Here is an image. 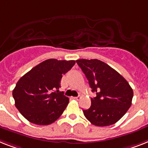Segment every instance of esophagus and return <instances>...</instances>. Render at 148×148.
<instances>
[{
	"label": "esophagus",
	"mask_w": 148,
	"mask_h": 148,
	"mask_svg": "<svg viewBox=\"0 0 148 148\" xmlns=\"http://www.w3.org/2000/svg\"><path fill=\"white\" fill-rule=\"evenodd\" d=\"M74 99H76V100H80V96H78V97H74Z\"/></svg>",
	"instance_id": "esophagus-1"
}]
</instances>
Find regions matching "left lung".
Returning a JSON list of instances; mask_svg holds the SVG:
<instances>
[{
    "label": "left lung",
    "instance_id": "8db88e82",
    "mask_svg": "<svg viewBox=\"0 0 148 148\" xmlns=\"http://www.w3.org/2000/svg\"><path fill=\"white\" fill-rule=\"evenodd\" d=\"M97 96L91 106L83 109L84 116L96 126L115 124L130 108L133 90L128 81L107 64L98 59L76 61Z\"/></svg>",
    "mask_w": 148,
    "mask_h": 148
}]
</instances>
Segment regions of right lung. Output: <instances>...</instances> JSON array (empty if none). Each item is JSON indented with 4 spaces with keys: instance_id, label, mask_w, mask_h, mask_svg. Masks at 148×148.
<instances>
[{
    "instance_id": "1",
    "label": "right lung",
    "mask_w": 148,
    "mask_h": 148,
    "mask_svg": "<svg viewBox=\"0 0 148 148\" xmlns=\"http://www.w3.org/2000/svg\"><path fill=\"white\" fill-rule=\"evenodd\" d=\"M74 64V60H45L18 80L13 97L16 107L29 122L47 125L62 116L69 99L59 91L61 80Z\"/></svg>"
}]
</instances>
